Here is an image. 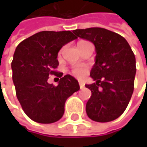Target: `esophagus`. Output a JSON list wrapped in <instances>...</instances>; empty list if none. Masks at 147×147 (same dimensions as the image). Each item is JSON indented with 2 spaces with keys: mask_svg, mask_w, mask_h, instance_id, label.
I'll list each match as a JSON object with an SVG mask.
<instances>
[{
  "mask_svg": "<svg viewBox=\"0 0 147 147\" xmlns=\"http://www.w3.org/2000/svg\"><path fill=\"white\" fill-rule=\"evenodd\" d=\"M78 82H79V86H80V88H82L84 87V85H85V84H84V82H83L82 81H79Z\"/></svg>",
  "mask_w": 147,
  "mask_h": 147,
  "instance_id": "obj_1",
  "label": "esophagus"
}]
</instances>
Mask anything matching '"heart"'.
<instances>
[{
    "mask_svg": "<svg viewBox=\"0 0 147 147\" xmlns=\"http://www.w3.org/2000/svg\"><path fill=\"white\" fill-rule=\"evenodd\" d=\"M71 72L76 77L82 78V77H83L85 76V74L87 72V69L85 67H82V66H78V67L74 68Z\"/></svg>",
    "mask_w": 147,
    "mask_h": 147,
    "instance_id": "heart-1",
    "label": "heart"
}]
</instances>
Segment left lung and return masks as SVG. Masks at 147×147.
Returning <instances> with one entry per match:
<instances>
[{
  "instance_id": "8db88e82",
  "label": "left lung",
  "mask_w": 147,
  "mask_h": 147,
  "mask_svg": "<svg viewBox=\"0 0 147 147\" xmlns=\"http://www.w3.org/2000/svg\"><path fill=\"white\" fill-rule=\"evenodd\" d=\"M73 32L94 43L96 52L90 71L95 82L85 85L92 93L86 105L87 115L99 123L113 121L123 113L134 92L136 65L132 49L122 36L104 28Z\"/></svg>"
}]
</instances>
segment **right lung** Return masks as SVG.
I'll return each instance as SVG.
<instances>
[{
  "instance_id": "1",
  "label": "right lung",
  "mask_w": 147,
  "mask_h": 147,
  "mask_svg": "<svg viewBox=\"0 0 147 147\" xmlns=\"http://www.w3.org/2000/svg\"><path fill=\"white\" fill-rule=\"evenodd\" d=\"M77 37L70 30L41 31L21 42L12 62L16 95L24 113L39 123H53L64 115L66 100L80 89L71 75L55 69L61 47ZM49 74L61 77L58 86L47 82Z\"/></svg>"
}]
</instances>
